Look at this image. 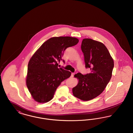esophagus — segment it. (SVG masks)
Returning a JSON list of instances; mask_svg holds the SVG:
<instances>
[{
  "label": "esophagus",
  "instance_id": "esophagus-1",
  "mask_svg": "<svg viewBox=\"0 0 133 133\" xmlns=\"http://www.w3.org/2000/svg\"><path fill=\"white\" fill-rule=\"evenodd\" d=\"M74 75H75V73H71V77H73Z\"/></svg>",
  "mask_w": 133,
  "mask_h": 133
}]
</instances>
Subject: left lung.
Returning a JSON list of instances; mask_svg holds the SVG:
<instances>
[{"label": "left lung", "instance_id": "left-lung-1", "mask_svg": "<svg viewBox=\"0 0 133 133\" xmlns=\"http://www.w3.org/2000/svg\"><path fill=\"white\" fill-rule=\"evenodd\" d=\"M81 50L85 67L91 72L85 75L78 73L74 76L79 82L72 89L73 94L83 101L92 100L100 95L109 82L114 68V61L106 47L91 39H84Z\"/></svg>", "mask_w": 133, "mask_h": 133}]
</instances>
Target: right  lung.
Wrapping results in <instances>:
<instances>
[{
    "mask_svg": "<svg viewBox=\"0 0 133 133\" xmlns=\"http://www.w3.org/2000/svg\"><path fill=\"white\" fill-rule=\"evenodd\" d=\"M79 40L69 36L54 37L45 41L32 56L27 69L26 85L33 98L46 103L53 98L57 87L71 73L58 68L64 52L77 44Z\"/></svg>",
    "mask_w": 133,
    "mask_h": 133,
    "instance_id": "1",
    "label": "right lung"
}]
</instances>
